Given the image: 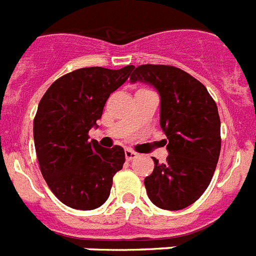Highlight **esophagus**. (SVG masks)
<instances>
[{"label":"esophagus","instance_id":"34e87169","mask_svg":"<svg viewBox=\"0 0 256 256\" xmlns=\"http://www.w3.org/2000/svg\"><path fill=\"white\" fill-rule=\"evenodd\" d=\"M136 157H137V153H134L133 150H130V149H126V161H132V160H134Z\"/></svg>","mask_w":256,"mask_h":256}]
</instances>
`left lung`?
<instances>
[{"mask_svg":"<svg viewBox=\"0 0 256 256\" xmlns=\"http://www.w3.org/2000/svg\"><path fill=\"white\" fill-rule=\"evenodd\" d=\"M154 86L161 96V124L168 141L166 164L153 158L145 188L154 206L179 210L208 188L221 150L216 102L202 82L171 65L133 68L130 82Z\"/></svg>","mask_w":256,"mask_h":256,"instance_id":"1","label":"left lung"}]
</instances>
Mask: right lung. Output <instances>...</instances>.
<instances>
[{
    "label": "right lung",
    "instance_id": "1",
    "mask_svg": "<svg viewBox=\"0 0 256 256\" xmlns=\"http://www.w3.org/2000/svg\"><path fill=\"white\" fill-rule=\"evenodd\" d=\"M133 65L112 70L81 68L50 86L34 119V141L43 178L65 206L98 208L108 199L114 175L123 168L124 149L88 141L110 94L130 76Z\"/></svg>",
    "mask_w": 256,
    "mask_h": 256
}]
</instances>
